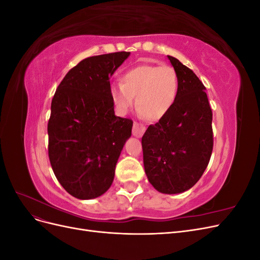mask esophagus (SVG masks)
Segmentation results:
<instances>
[{
  "instance_id": "esophagus-1",
  "label": "esophagus",
  "mask_w": 260,
  "mask_h": 260,
  "mask_svg": "<svg viewBox=\"0 0 260 260\" xmlns=\"http://www.w3.org/2000/svg\"><path fill=\"white\" fill-rule=\"evenodd\" d=\"M145 132V127L143 124H141L139 122L133 123V128H132V135L136 138H141Z\"/></svg>"
}]
</instances>
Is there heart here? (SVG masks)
Here are the masks:
<instances>
[{"label":"heart","instance_id":"heart-1","mask_svg":"<svg viewBox=\"0 0 260 260\" xmlns=\"http://www.w3.org/2000/svg\"><path fill=\"white\" fill-rule=\"evenodd\" d=\"M178 88V74L174 67L143 64L128 70L121 83L112 84L109 92L120 114L129 112L136 98L140 115L158 120L174 105Z\"/></svg>","mask_w":260,"mask_h":260}]
</instances>
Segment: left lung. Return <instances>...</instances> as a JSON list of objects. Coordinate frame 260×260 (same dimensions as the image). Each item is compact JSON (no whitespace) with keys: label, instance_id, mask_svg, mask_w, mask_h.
Listing matches in <instances>:
<instances>
[{"label":"left lung","instance_id":"obj_1","mask_svg":"<svg viewBox=\"0 0 260 260\" xmlns=\"http://www.w3.org/2000/svg\"><path fill=\"white\" fill-rule=\"evenodd\" d=\"M167 57L178 74V94L170 111L145 131L143 162L157 191L179 194L198 182L209 162L212 113L198 76L176 57Z\"/></svg>","mask_w":260,"mask_h":260}]
</instances>
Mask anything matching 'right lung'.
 Returning <instances> with one entry per match:
<instances>
[{
	"mask_svg": "<svg viewBox=\"0 0 260 260\" xmlns=\"http://www.w3.org/2000/svg\"><path fill=\"white\" fill-rule=\"evenodd\" d=\"M130 52L81 60L59 83L48 124L54 175L79 200H92L111 187L116 164L131 137L132 120L115 115L109 79Z\"/></svg>",
	"mask_w": 260,
	"mask_h": 260,
	"instance_id": "obj_1",
	"label": "right lung"
}]
</instances>
